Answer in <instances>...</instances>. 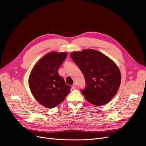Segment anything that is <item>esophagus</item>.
Returning a JSON list of instances; mask_svg holds the SVG:
<instances>
[{"label":"esophagus","instance_id":"esophagus-1","mask_svg":"<svg viewBox=\"0 0 146 146\" xmlns=\"http://www.w3.org/2000/svg\"><path fill=\"white\" fill-rule=\"evenodd\" d=\"M76 84L74 83V84H73V85L72 86V88L73 89H76Z\"/></svg>","mask_w":146,"mask_h":146}]
</instances>
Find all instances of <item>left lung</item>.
I'll list each match as a JSON object with an SVG mask.
<instances>
[{"label": "left lung", "mask_w": 146, "mask_h": 146, "mask_svg": "<svg viewBox=\"0 0 146 146\" xmlns=\"http://www.w3.org/2000/svg\"><path fill=\"white\" fill-rule=\"evenodd\" d=\"M70 56L85 76L86 86L82 93L95 106L110 102L117 93L121 81L119 68L104 54L93 49L73 51Z\"/></svg>", "instance_id": "8db88e82"}]
</instances>
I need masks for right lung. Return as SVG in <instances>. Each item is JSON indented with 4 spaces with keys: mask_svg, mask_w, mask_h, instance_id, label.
Here are the masks:
<instances>
[{
    "mask_svg": "<svg viewBox=\"0 0 146 146\" xmlns=\"http://www.w3.org/2000/svg\"><path fill=\"white\" fill-rule=\"evenodd\" d=\"M67 55L66 52H50L37 61L30 73L28 85L31 92L45 108L56 107L70 93V86L58 72Z\"/></svg>",
    "mask_w": 146,
    "mask_h": 146,
    "instance_id": "1",
    "label": "right lung"
}]
</instances>
